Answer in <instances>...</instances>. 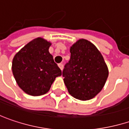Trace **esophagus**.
Wrapping results in <instances>:
<instances>
[{
    "mask_svg": "<svg viewBox=\"0 0 129 129\" xmlns=\"http://www.w3.org/2000/svg\"><path fill=\"white\" fill-rule=\"evenodd\" d=\"M58 66H59V68H60L61 70H63V63H59V64H58Z\"/></svg>",
    "mask_w": 129,
    "mask_h": 129,
    "instance_id": "1",
    "label": "esophagus"
}]
</instances>
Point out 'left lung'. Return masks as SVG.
Instances as JSON below:
<instances>
[{
	"label": "left lung",
	"instance_id": "obj_1",
	"mask_svg": "<svg viewBox=\"0 0 129 129\" xmlns=\"http://www.w3.org/2000/svg\"><path fill=\"white\" fill-rule=\"evenodd\" d=\"M71 57L63 71L69 94L82 101L94 98L104 86L109 71L102 55L93 43L81 39L70 48Z\"/></svg>",
	"mask_w": 129,
	"mask_h": 129
}]
</instances>
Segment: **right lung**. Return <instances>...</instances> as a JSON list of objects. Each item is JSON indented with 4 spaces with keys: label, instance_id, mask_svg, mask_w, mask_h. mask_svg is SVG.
<instances>
[{
    "label": "right lung",
    "instance_id": "obj_1",
    "mask_svg": "<svg viewBox=\"0 0 129 129\" xmlns=\"http://www.w3.org/2000/svg\"><path fill=\"white\" fill-rule=\"evenodd\" d=\"M51 43L38 37L27 43L14 55L12 73L19 87L27 94L47 93L61 70L49 52Z\"/></svg>",
    "mask_w": 129,
    "mask_h": 129
}]
</instances>
